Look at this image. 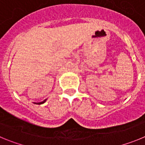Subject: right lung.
Returning a JSON list of instances; mask_svg holds the SVG:
<instances>
[{"instance_id": "1", "label": "right lung", "mask_w": 145, "mask_h": 145, "mask_svg": "<svg viewBox=\"0 0 145 145\" xmlns=\"http://www.w3.org/2000/svg\"><path fill=\"white\" fill-rule=\"evenodd\" d=\"M46 100H47V99H45V100H43V102H33V103L36 104V105H42V104L45 103V102H46Z\"/></svg>"}]
</instances>
